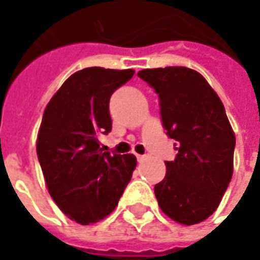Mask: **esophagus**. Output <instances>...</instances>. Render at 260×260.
Returning a JSON list of instances; mask_svg holds the SVG:
<instances>
[{"label": "esophagus", "mask_w": 260, "mask_h": 260, "mask_svg": "<svg viewBox=\"0 0 260 260\" xmlns=\"http://www.w3.org/2000/svg\"><path fill=\"white\" fill-rule=\"evenodd\" d=\"M136 159H138V161L141 163V161H143L145 159H146V156H145V155H136Z\"/></svg>", "instance_id": "esophagus-1"}]
</instances>
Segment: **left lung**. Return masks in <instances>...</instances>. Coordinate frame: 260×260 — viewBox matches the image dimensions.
Returning <instances> with one entry per match:
<instances>
[{
    "label": "left lung",
    "instance_id": "8db88e82",
    "mask_svg": "<svg viewBox=\"0 0 260 260\" xmlns=\"http://www.w3.org/2000/svg\"><path fill=\"white\" fill-rule=\"evenodd\" d=\"M138 76L159 95L161 124L177 146L155 186L159 207L179 224H199L217 210L234 170L235 135L224 105L191 69H145Z\"/></svg>",
    "mask_w": 260,
    "mask_h": 260
}]
</instances>
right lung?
I'll use <instances>...</instances> for the list:
<instances>
[{"instance_id": "obj_1", "label": "right lung", "mask_w": 260, "mask_h": 260, "mask_svg": "<svg viewBox=\"0 0 260 260\" xmlns=\"http://www.w3.org/2000/svg\"><path fill=\"white\" fill-rule=\"evenodd\" d=\"M134 70L87 67L72 74L43 112L36 152L50 197L70 219L97 222L114 211L136 168L132 153L103 152L110 99Z\"/></svg>"}]
</instances>
